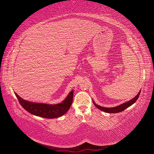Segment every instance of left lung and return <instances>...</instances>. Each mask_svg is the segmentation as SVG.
Here are the masks:
<instances>
[{
  "label": "left lung",
  "instance_id": "left-lung-1",
  "mask_svg": "<svg viewBox=\"0 0 154 154\" xmlns=\"http://www.w3.org/2000/svg\"><path fill=\"white\" fill-rule=\"evenodd\" d=\"M140 92H139V94L135 96L134 98H132V100H130L129 101H128V102L125 103L124 104H122V105H120L119 106H116V107H112V108H106V107H103V106H98L96 105V104L93 101V103L94 104V105L97 107L98 109H100V110L103 111L104 112H106V113H119V112H122L124 110H125L126 108L128 107L130 105H132V104H134L135 102H136L137 100L139 98V96L140 95Z\"/></svg>",
  "mask_w": 154,
  "mask_h": 154
}]
</instances>
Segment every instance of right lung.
<instances>
[{
    "label": "right lung",
    "instance_id": "add662e5",
    "mask_svg": "<svg viewBox=\"0 0 154 154\" xmlns=\"http://www.w3.org/2000/svg\"><path fill=\"white\" fill-rule=\"evenodd\" d=\"M15 94L19 100L21 106L30 113L44 118L52 119L59 118L69 111L72 103L73 90L69 93L63 102L57 105L30 103L20 98L16 93H15Z\"/></svg>",
    "mask_w": 154,
    "mask_h": 154
}]
</instances>
